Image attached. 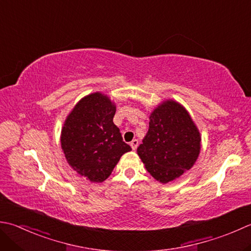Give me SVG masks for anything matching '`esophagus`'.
Masks as SVG:
<instances>
[{
  "label": "esophagus",
  "mask_w": 251,
  "mask_h": 251,
  "mask_svg": "<svg viewBox=\"0 0 251 251\" xmlns=\"http://www.w3.org/2000/svg\"><path fill=\"white\" fill-rule=\"evenodd\" d=\"M138 145H139V141L137 139H134L130 142V147L132 148V150H136L137 147H138Z\"/></svg>",
  "instance_id": "obj_1"
}]
</instances>
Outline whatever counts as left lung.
<instances>
[{
    "instance_id": "8db88e82",
    "label": "left lung",
    "mask_w": 251,
    "mask_h": 251,
    "mask_svg": "<svg viewBox=\"0 0 251 251\" xmlns=\"http://www.w3.org/2000/svg\"><path fill=\"white\" fill-rule=\"evenodd\" d=\"M149 119L137 153L147 171L166 184L193 168L200 153V132L187 110L173 100L162 102Z\"/></svg>"
}]
</instances>
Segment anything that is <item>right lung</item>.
<instances>
[{
    "mask_svg": "<svg viewBox=\"0 0 251 251\" xmlns=\"http://www.w3.org/2000/svg\"><path fill=\"white\" fill-rule=\"evenodd\" d=\"M115 112L109 97L95 92L83 97L64 122L61 146L67 163L93 183L109 177L121 156L131 150L113 123Z\"/></svg>",
    "mask_w": 251,
    "mask_h": 251,
    "instance_id": "obj_1",
    "label": "right lung"
}]
</instances>
